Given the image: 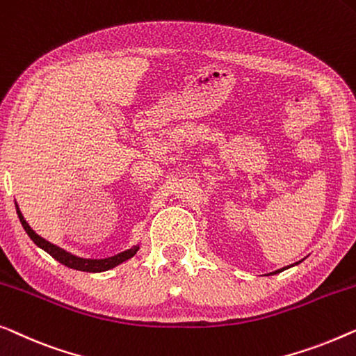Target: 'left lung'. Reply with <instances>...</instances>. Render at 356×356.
Returning <instances> with one entry per match:
<instances>
[{"label": "left lung", "instance_id": "left-lung-1", "mask_svg": "<svg viewBox=\"0 0 356 356\" xmlns=\"http://www.w3.org/2000/svg\"><path fill=\"white\" fill-rule=\"evenodd\" d=\"M287 268H289V266H284V268H281V270H276V271H273V273H270V275H277V273L284 271V270H287Z\"/></svg>", "mask_w": 356, "mask_h": 356}]
</instances>
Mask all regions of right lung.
<instances>
[{
	"label": "right lung",
	"mask_w": 356,
	"mask_h": 356,
	"mask_svg": "<svg viewBox=\"0 0 356 356\" xmlns=\"http://www.w3.org/2000/svg\"><path fill=\"white\" fill-rule=\"evenodd\" d=\"M15 210H17V215H19V220L20 223H22L25 233L29 234V238L32 239L35 244H37L40 249H43L44 252H48V254L53 257L54 260H58L59 264H63L65 266L72 268V270H79V271H86V273H101V271H107L111 270V268H115L117 265L123 264V261H127L128 259H131L133 255L136 254L138 250H140V244L138 245H133L131 249H127L120 252V254L117 255H112V257H107V259H85V257H79V255H74L70 254V252L64 250L63 247L53 244V242L46 241L44 238H41L38 236L35 231L30 228V225L27 223V220L24 218L22 212H20L19 205L15 204Z\"/></svg>",
	"instance_id": "add662e5"
}]
</instances>
